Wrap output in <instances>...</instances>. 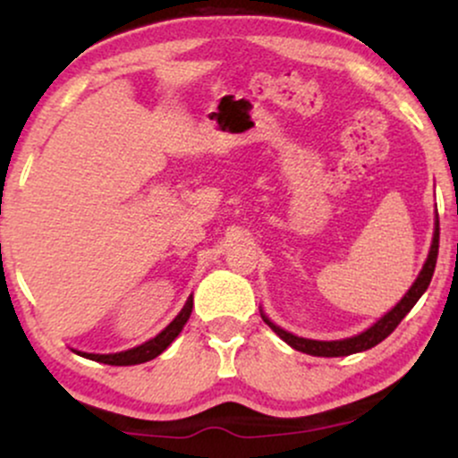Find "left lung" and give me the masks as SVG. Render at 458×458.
Segmentation results:
<instances>
[{
	"label": "left lung",
	"mask_w": 458,
	"mask_h": 458,
	"mask_svg": "<svg viewBox=\"0 0 458 458\" xmlns=\"http://www.w3.org/2000/svg\"><path fill=\"white\" fill-rule=\"evenodd\" d=\"M437 254H439V217L437 222H435V234H433V243H430L428 259L424 262L418 280H415L413 286L407 291V295H404L401 301H398L396 306L386 314V317H381L375 325H372V327H368L366 331H361V334L353 335V338L329 340V343L327 340H308V338H299V335L288 334L286 329L277 327V325L271 323L265 314H262V320H265V323L269 325L277 335H280L284 343L291 344L293 349L301 351V353L317 355V357H344L351 353H360V351H368L372 349V346L379 344L381 340H386L387 335L398 327V323L407 317L409 310L418 303V299L424 295V291H427L430 284V277H433L435 273V265H437Z\"/></svg>",
	"instance_id": "8db88e82"
}]
</instances>
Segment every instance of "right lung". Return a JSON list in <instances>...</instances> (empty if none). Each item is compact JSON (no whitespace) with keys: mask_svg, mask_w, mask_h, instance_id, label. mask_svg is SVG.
<instances>
[{"mask_svg":"<svg viewBox=\"0 0 458 458\" xmlns=\"http://www.w3.org/2000/svg\"><path fill=\"white\" fill-rule=\"evenodd\" d=\"M191 308H193V297L187 299V303L182 306L181 314L172 320L170 325H167L165 329L161 331L159 335H155V338L148 340V343L135 346V349H129V351H120V353H109V355H98V353H81V351H75L81 357H88V360H94V361H101V364H109V366H135V364H144V361H150L155 360L157 355H161L163 351L167 349L172 343H174V338L178 334H181V329L185 327V323L189 320V314H191Z\"/></svg>","mask_w":458,"mask_h":458,"instance_id":"right-lung-1","label":"right lung"}]
</instances>
